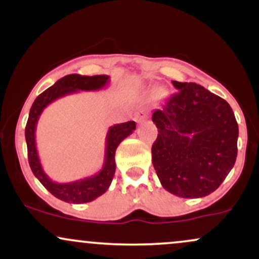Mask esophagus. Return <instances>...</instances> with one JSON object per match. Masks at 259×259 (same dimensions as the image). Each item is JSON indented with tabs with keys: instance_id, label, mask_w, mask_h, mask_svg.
<instances>
[{
	"instance_id": "esophagus-1",
	"label": "esophagus",
	"mask_w": 259,
	"mask_h": 259,
	"mask_svg": "<svg viewBox=\"0 0 259 259\" xmlns=\"http://www.w3.org/2000/svg\"><path fill=\"white\" fill-rule=\"evenodd\" d=\"M136 119H138L139 123H142V121L147 119V114H145V113H139V114L136 115Z\"/></svg>"
}]
</instances>
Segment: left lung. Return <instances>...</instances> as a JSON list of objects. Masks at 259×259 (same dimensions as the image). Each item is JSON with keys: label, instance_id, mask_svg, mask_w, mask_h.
Listing matches in <instances>:
<instances>
[{"label": "left lung", "instance_id": "8db88e82", "mask_svg": "<svg viewBox=\"0 0 259 259\" xmlns=\"http://www.w3.org/2000/svg\"><path fill=\"white\" fill-rule=\"evenodd\" d=\"M171 82L178 92L152 114L153 167L170 194L204 197L234 167L239 126L225 100L195 82Z\"/></svg>", "mask_w": 259, "mask_h": 259}]
</instances>
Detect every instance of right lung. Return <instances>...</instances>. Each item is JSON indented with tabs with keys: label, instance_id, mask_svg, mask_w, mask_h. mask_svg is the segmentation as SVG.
Returning a JSON list of instances; mask_svg holds the SVG:
<instances>
[{
	"label": "right lung",
	"instance_id": "right-lung-1",
	"mask_svg": "<svg viewBox=\"0 0 259 259\" xmlns=\"http://www.w3.org/2000/svg\"><path fill=\"white\" fill-rule=\"evenodd\" d=\"M108 75H94L86 76L79 74H69L63 76L58 81L55 82L51 88L47 89L42 94L38 95L36 100L32 103L30 113H29L28 123L25 126V140L28 146L29 164L34 173L42 185L49 190L55 197L59 200L68 202V203H86L94 201L99 196L103 195L111 185L115 171V150L124 139L135 130V121L130 120L126 123L115 124L109 127L106 136V151L105 162L102 169L91 177L84 179L72 181V183H56L44 171L38 158L36 140V125L41 113L53 101L67 96V95L76 94L79 91H97L106 88L109 84Z\"/></svg>",
	"mask_w": 259,
	"mask_h": 259
}]
</instances>
